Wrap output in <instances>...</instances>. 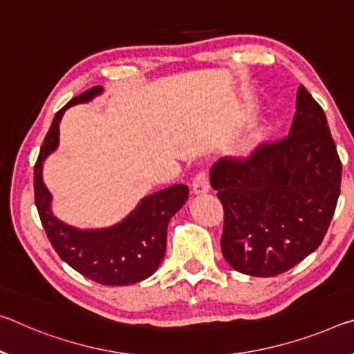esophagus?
Returning a JSON list of instances; mask_svg holds the SVG:
<instances>
[{
    "label": "esophagus",
    "instance_id": "obj_1",
    "mask_svg": "<svg viewBox=\"0 0 354 354\" xmlns=\"http://www.w3.org/2000/svg\"><path fill=\"white\" fill-rule=\"evenodd\" d=\"M209 178H207V173L206 171H200L197 176L194 178L192 181V190L194 194L201 195V194H206L209 192Z\"/></svg>",
    "mask_w": 354,
    "mask_h": 354
}]
</instances>
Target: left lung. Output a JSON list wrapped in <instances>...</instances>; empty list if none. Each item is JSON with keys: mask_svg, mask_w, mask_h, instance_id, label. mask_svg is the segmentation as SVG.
<instances>
[{"mask_svg": "<svg viewBox=\"0 0 354 354\" xmlns=\"http://www.w3.org/2000/svg\"><path fill=\"white\" fill-rule=\"evenodd\" d=\"M209 181L225 214L222 254L234 271L271 277L296 266L322 244L340 194L323 109L301 85L288 137L248 160L218 159Z\"/></svg>", "mask_w": 354, "mask_h": 354, "instance_id": "8db88e82", "label": "left lung"}]
</instances>
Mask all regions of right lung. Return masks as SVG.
<instances>
[{"label":"right lung","instance_id":"1","mask_svg":"<svg viewBox=\"0 0 354 354\" xmlns=\"http://www.w3.org/2000/svg\"><path fill=\"white\" fill-rule=\"evenodd\" d=\"M104 93L94 86L71 99L55 115L35 167V200L42 227L56 254L82 276L102 285H131L156 272L164 260L167 227L189 198V187L175 184L147 195L121 222L105 228H77L59 221L52 211V194L44 184L42 168L58 149L59 122L72 105L86 104Z\"/></svg>","mask_w":354,"mask_h":354}]
</instances>
